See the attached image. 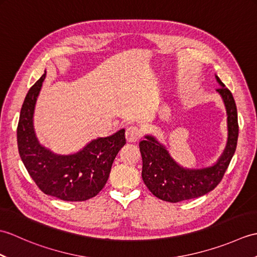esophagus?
Wrapping results in <instances>:
<instances>
[{
    "label": "esophagus",
    "mask_w": 257,
    "mask_h": 257,
    "mask_svg": "<svg viewBox=\"0 0 257 257\" xmlns=\"http://www.w3.org/2000/svg\"><path fill=\"white\" fill-rule=\"evenodd\" d=\"M141 138V132L138 127L136 125H130L125 130V139L128 143H136Z\"/></svg>",
    "instance_id": "esophagus-1"
}]
</instances>
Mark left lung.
<instances>
[{
    "label": "left lung",
    "mask_w": 257,
    "mask_h": 257,
    "mask_svg": "<svg viewBox=\"0 0 257 257\" xmlns=\"http://www.w3.org/2000/svg\"><path fill=\"white\" fill-rule=\"evenodd\" d=\"M215 77L221 86L216 91L226 108L228 130L224 152L215 165L203 169H184L172 159L166 147L154 136H146V140L140 141L143 180L150 192L160 200L176 203L209 193L221 182L230 165L237 145V110L232 92L217 76Z\"/></svg>",
    "instance_id": "obj_1"
}]
</instances>
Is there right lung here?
Listing matches in <instances>:
<instances>
[{"instance_id": "add662e5", "label": "right lung", "mask_w": 257, "mask_h": 257, "mask_svg": "<svg viewBox=\"0 0 257 257\" xmlns=\"http://www.w3.org/2000/svg\"><path fill=\"white\" fill-rule=\"evenodd\" d=\"M46 72L33 85L24 99L18 124V147L31 178L45 194L63 201H86L105 187L112 162L125 145L124 129L92 140L74 155H56L38 143L33 113Z\"/></svg>"}]
</instances>
